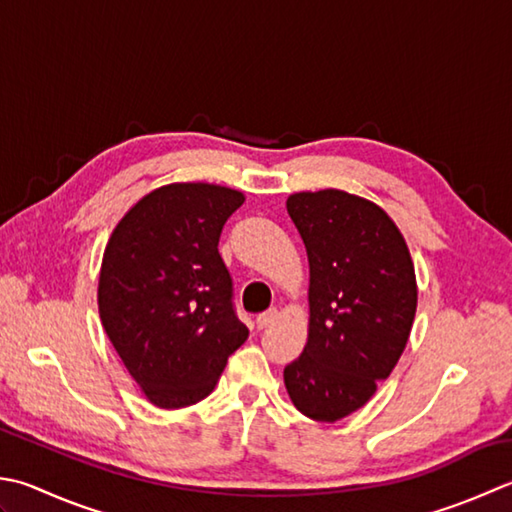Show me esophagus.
<instances>
[{"label":"esophagus","instance_id":"34e87169","mask_svg":"<svg viewBox=\"0 0 512 512\" xmlns=\"http://www.w3.org/2000/svg\"><path fill=\"white\" fill-rule=\"evenodd\" d=\"M277 310L275 308H270V310H266V313H262V315H257V328H268L270 324H275L277 322Z\"/></svg>","mask_w":512,"mask_h":512}]
</instances>
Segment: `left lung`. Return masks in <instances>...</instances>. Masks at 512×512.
Segmentation results:
<instances>
[{"mask_svg":"<svg viewBox=\"0 0 512 512\" xmlns=\"http://www.w3.org/2000/svg\"><path fill=\"white\" fill-rule=\"evenodd\" d=\"M286 208L308 253L310 324L284 384L299 413L337 422L402 357L417 310L415 266L393 219L364 197L326 188L290 195Z\"/></svg>","mask_w":512,"mask_h":512,"instance_id":"obj_1","label":"left lung"}]
</instances>
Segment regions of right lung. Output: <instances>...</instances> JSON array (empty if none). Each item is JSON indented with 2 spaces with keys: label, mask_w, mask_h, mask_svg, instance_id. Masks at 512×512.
Here are the masks:
<instances>
[{
  "label": "right lung",
  "mask_w": 512,
  "mask_h": 512,
  "mask_svg": "<svg viewBox=\"0 0 512 512\" xmlns=\"http://www.w3.org/2000/svg\"><path fill=\"white\" fill-rule=\"evenodd\" d=\"M242 204L244 195L226 186L168 184L139 199L108 239L99 317L130 377L159 408L202 402L248 339L217 250Z\"/></svg>",
  "instance_id": "obj_1"
}]
</instances>
